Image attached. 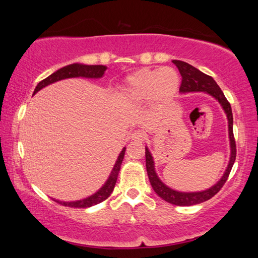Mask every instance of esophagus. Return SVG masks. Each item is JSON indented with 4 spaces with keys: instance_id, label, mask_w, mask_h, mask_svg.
I'll return each instance as SVG.
<instances>
[{
    "instance_id": "34e87169",
    "label": "esophagus",
    "mask_w": 258,
    "mask_h": 258,
    "mask_svg": "<svg viewBox=\"0 0 258 258\" xmlns=\"http://www.w3.org/2000/svg\"><path fill=\"white\" fill-rule=\"evenodd\" d=\"M145 139H146V133L142 130L135 131V132H133L132 134V140L135 142H140L141 143V142H143Z\"/></svg>"
}]
</instances>
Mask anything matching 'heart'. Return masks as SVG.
<instances>
[{"instance_id":"1","label":"heart","mask_w":258,"mask_h":258,"mask_svg":"<svg viewBox=\"0 0 258 258\" xmlns=\"http://www.w3.org/2000/svg\"><path fill=\"white\" fill-rule=\"evenodd\" d=\"M179 82V75L173 68L142 69L125 80L123 95L126 101L134 104L144 103L150 98L164 102L175 96Z\"/></svg>"}]
</instances>
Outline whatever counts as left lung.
<instances>
[{
	"label": "left lung",
	"instance_id": "8db88e82",
	"mask_svg": "<svg viewBox=\"0 0 258 258\" xmlns=\"http://www.w3.org/2000/svg\"><path fill=\"white\" fill-rule=\"evenodd\" d=\"M173 63L176 65L180 75H182V83L179 86V92L188 93V92H206L208 94L215 97L223 106L225 111L228 119V133H229V141H231V160H229L228 166L225 171V174L220 179V182L215 184L213 187L208 188L203 191H196V193H180L172 188L167 187L165 184L161 182V179L155 173L154 168V161L149 149H145V157H146V171L149 175L150 182L153 189L155 193L162 197L164 201H166L171 204L177 206H190L201 204L203 202L211 200L214 195H216L221 188L226 183V180L231 173V169L234 165V162L236 160V144H235V138L233 133V113L231 104L226 100L223 91L220 89V86L216 84V82L213 80L212 76L206 75L200 70L191 67L188 63L183 61H177L174 59Z\"/></svg>",
	"mask_w": 258,
	"mask_h": 258
}]
</instances>
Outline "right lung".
Instances as JSON below:
<instances>
[{"mask_svg": "<svg viewBox=\"0 0 258 258\" xmlns=\"http://www.w3.org/2000/svg\"><path fill=\"white\" fill-rule=\"evenodd\" d=\"M106 67L104 65H83V64H71L68 65V67H64L62 69L57 70L56 72H54L50 76H47L46 79L41 81L40 83L37 84L35 87L34 93L35 94L43 87H45L47 85H50L54 82L61 81L64 79H70V78H87V79H98L102 78L104 72H105ZM125 147L122 150V152L119 153V155L117 157V161L115 163V165L112 169V173L109 175L108 179L106 180L105 185L103 187L96 191L94 195H92L87 199L81 200V201H76V202H59L55 201L58 204H61L63 206H69V207H74V208H85V207H91L93 205H96L98 203H102L103 201H105L107 197L112 194V191L115 187V184H116L117 176L120 169V165H122L124 154H125Z\"/></svg>", "mask_w": 258, "mask_h": 258, "instance_id": "add662e5", "label": "right lung"}]
</instances>
